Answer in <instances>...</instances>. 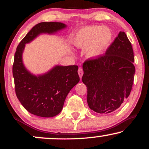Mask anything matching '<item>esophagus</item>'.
<instances>
[{"instance_id": "34e87169", "label": "esophagus", "mask_w": 149, "mask_h": 149, "mask_svg": "<svg viewBox=\"0 0 149 149\" xmlns=\"http://www.w3.org/2000/svg\"><path fill=\"white\" fill-rule=\"evenodd\" d=\"M78 73H79V77H80V78H81V77H82V76H83V69L81 68H79V70H78Z\"/></svg>"}]
</instances>
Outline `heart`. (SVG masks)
<instances>
[{
	"label": "heart",
	"mask_w": 149,
	"mask_h": 149,
	"mask_svg": "<svg viewBox=\"0 0 149 149\" xmlns=\"http://www.w3.org/2000/svg\"><path fill=\"white\" fill-rule=\"evenodd\" d=\"M113 33L107 26H89L77 32L74 38V45L80 48H85L89 58H97L110 45Z\"/></svg>",
	"instance_id": "1"
}]
</instances>
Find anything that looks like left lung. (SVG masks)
Returning <instances> with one entry per match:
<instances>
[{
  "label": "left lung",
  "mask_w": 149,
  "mask_h": 149,
  "mask_svg": "<svg viewBox=\"0 0 149 149\" xmlns=\"http://www.w3.org/2000/svg\"><path fill=\"white\" fill-rule=\"evenodd\" d=\"M134 60L131 42L121 31L104 55L83 63L82 81L87 86L90 109L108 114L121 107L132 91L135 74Z\"/></svg>",
  "instance_id": "left-lung-1"
}]
</instances>
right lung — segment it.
<instances>
[{
	"label": "right lung",
	"instance_id": "1",
	"mask_svg": "<svg viewBox=\"0 0 149 149\" xmlns=\"http://www.w3.org/2000/svg\"><path fill=\"white\" fill-rule=\"evenodd\" d=\"M61 22H41L30 30L18 45L13 65L15 93L22 106L32 115L54 117L62 111L65 99L79 83L78 66H56L48 72L35 76L22 62L25 45L42 33L53 34L66 28Z\"/></svg>",
	"mask_w": 149,
	"mask_h": 149
}]
</instances>
